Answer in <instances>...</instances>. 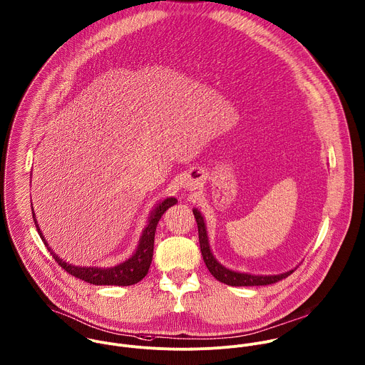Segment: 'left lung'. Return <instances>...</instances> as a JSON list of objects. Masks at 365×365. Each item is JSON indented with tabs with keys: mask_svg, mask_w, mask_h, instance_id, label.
Wrapping results in <instances>:
<instances>
[{
	"mask_svg": "<svg viewBox=\"0 0 365 365\" xmlns=\"http://www.w3.org/2000/svg\"><path fill=\"white\" fill-rule=\"evenodd\" d=\"M193 215H195V219H196V222H197L200 251H202L205 264H206L207 269L210 271V274L220 282H222L225 285H231V287H264V285H271V284L279 282V281H282L284 278H287L288 275H291L292 272H293V271H289V272L279 274V275L259 277V275L241 274V272H234L231 269H227L225 267H222L221 264L217 262V259L213 257V254L210 251L205 220L202 217L200 212H197L195 209Z\"/></svg>",
	"mask_w": 365,
	"mask_h": 365,
	"instance_id": "1",
	"label": "left lung"
}]
</instances>
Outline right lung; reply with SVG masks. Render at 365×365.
<instances>
[{
  "label": "right lung",
  "instance_id": "right-lung-1",
  "mask_svg": "<svg viewBox=\"0 0 365 365\" xmlns=\"http://www.w3.org/2000/svg\"><path fill=\"white\" fill-rule=\"evenodd\" d=\"M178 200L175 197H168L165 199L162 203H159V206L153 210V213L150 215L149 222L141 235L140 240V245L135 251V254L127 259L125 262L113 267V268H80V267H74L66 264L63 259H61L49 247L48 242L45 241V237L42 235L39 225L35 219V213L32 212L34 221L36 225V230L43 241V244L48 247L51 255L53 257V259L71 275H73L74 278H78L84 282L93 284V285H117V287H130L134 285L137 282H140L146 274L148 269L150 267L152 262V255H153V240H155V231H156V225L159 222V219L162 217V215L173 205H176Z\"/></svg>",
  "mask_w": 365,
  "mask_h": 365
}]
</instances>
